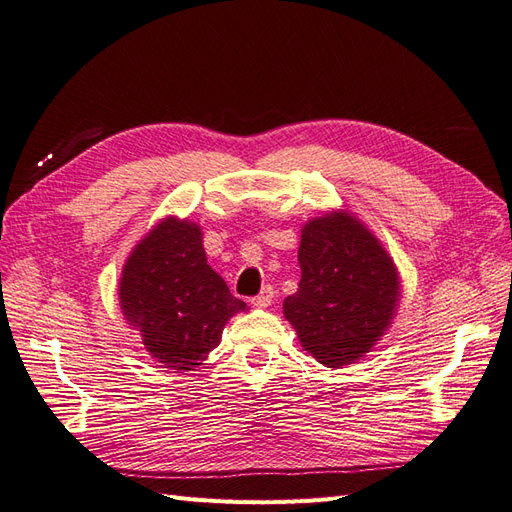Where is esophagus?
Wrapping results in <instances>:
<instances>
[{"mask_svg":"<svg viewBox=\"0 0 512 512\" xmlns=\"http://www.w3.org/2000/svg\"><path fill=\"white\" fill-rule=\"evenodd\" d=\"M272 298H274V290H272V285H266V287H261V292L251 300L253 303V307H259V309H266V307H270V303H272Z\"/></svg>","mask_w":512,"mask_h":512,"instance_id":"obj_1","label":"esophagus"}]
</instances>
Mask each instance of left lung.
Segmentation results:
<instances>
[{
  "mask_svg": "<svg viewBox=\"0 0 512 512\" xmlns=\"http://www.w3.org/2000/svg\"><path fill=\"white\" fill-rule=\"evenodd\" d=\"M298 264L283 316L300 346L326 368L357 363L396 318L402 285L391 255L355 214L333 209L303 225Z\"/></svg>",
  "mask_w": 512,
  "mask_h": 512,
  "instance_id": "left-lung-1",
  "label": "left lung"
}]
</instances>
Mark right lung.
<instances>
[{
  "mask_svg": "<svg viewBox=\"0 0 512 512\" xmlns=\"http://www.w3.org/2000/svg\"><path fill=\"white\" fill-rule=\"evenodd\" d=\"M119 303L149 355L175 372L203 365L225 324L246 311L207 264L201 227L177 216L162 218L129 253Z\"/></svg>",
  "mask_w": 512,
  "mask_h": 512,
  "instance_id": "obj_1",
  "label": "right lung"
}]
</instances>
